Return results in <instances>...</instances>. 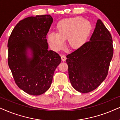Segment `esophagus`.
I'll use <instances>...</instances> for the list:
<instances>
[{
  "mask_svg": "<svg viewBox=\"0 0 120 120\" xmlns=\"http://www.w3.org/2000/svg\"><path fill=\"white\" fill-rule=\"evenodd\" d=\"M61 58L62 61H65V60H66V56L64 55H62L61 56Z\"/></svg>",
  "mask_w": 120,
  "mask_h": 120,
  "instance_id": "1",
  "label": "esophagus"
}]
</instances>
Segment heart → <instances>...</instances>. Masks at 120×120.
Returning a JSON list of instances; mask_svg holds the SVG:
<instances>
[{
  "instance_id": "heart-1",
  "label": "heart",
  "mask_w": 120,
  "mask_h": 120,
  "mask_svg": "<svg viewBox=\"0 0 120 120\" xmlns=\"http://www.w3.org/2000/svg\"><path fill=\"white\" fill-rule=\"evenodd\" d=\"M57 33H50L47 36L49 44L58 51L64 47L67 39L68 47L77 49L87 41L92 30V25L82 17H74L60 21L56 25Z\"/></svg>"
}]
</instances>
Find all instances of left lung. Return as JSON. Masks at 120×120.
Masks as SVG:
<instances>
[{
  "instance_id": "obj_1",
  "label": "left lung",
  "mask_w": 120,
  "mask_h": 120,
  "mask_svg": "<svg viewBox=\"0 0 120 120\" xmlns=\"http://www.w3.org/2000/svg\"><path fill=\"white\" fill-rule=\"evenodd\" d=\"M113 50L111 35L98 19L89 41L66 56L72 87L82 93L98 87L108 75Z\"/></svg>"
}]
</instances>
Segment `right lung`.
Masks as SVG:
<instances>
[{"label": "right lung", "mask_w": 120, "mask_h": 120, "mask_svg": "<svg viewBox=\"0 0 120 120\" xmlns=\"http://www.w3.org/2000/svg\"><path fill=\"white\" fill-rule=\"evenodd\" d=\"M53 21L49 15L21 20L8 40V65L17 86L28 94L39 95L50 88L61 57L48 50L46 39Z\"/></svg>", "instance_id": "add662e5"}]
</instances>
